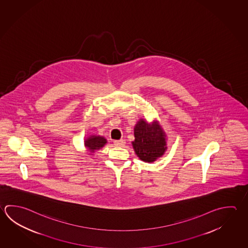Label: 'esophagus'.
<instances>
[{
    "instance_id": "obj_1",
    "label": "esophagus",
    "mask_w": 248,
    "mask_h": 248,
    "mask_svg": "<svg viewBox=\"0 0 248 248\" xmlns=\"http://www.w3.org/2000/svg\"><path fill=\"white\" fill-rule=\"evenodd\" d=\"M113 143H114L115 146H117V147H123L125 143H126V141H125V140L122 139V140H114Z\"/></svg>"
}]
</instances>
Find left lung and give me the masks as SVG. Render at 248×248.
Segmentation results:
<instances>
[{"label": "left lung", "instance_id": "8db88e82", "mask_svg": "<svg viewBox=\"0 0 248 248\" xmlns=\"http://www.w3.org/2000/svg\"><path fill=\"white\" fill-rule=\"evenodd\" d=\"M135 137L132 144L135 153L144 162H154L166 149L165 135L156 122L150 125L140 120L135 126Z\"/></svg>", "mask_w": 248, "mask_h": 248}]
</instances>
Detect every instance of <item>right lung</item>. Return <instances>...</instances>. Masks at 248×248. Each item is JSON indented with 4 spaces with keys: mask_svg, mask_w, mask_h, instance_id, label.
Here are the masks:
<instances>
[{
    "mask_svg": "<svg viewBox=\"0 0 248 248\" xmlns=\"http://www.w3.org/2000/svg\"><path fill=\"white\" fill-rule=\"evenodd\" d=\"M107 143V140L101 137V136H91L88 139L85 140V145L86 148L89 150L90 154H93L95 150L101 149L104 145Z\"/></svg>",
    "mask_w": 248,
    "mask_h": 248,
    "instance_id": "obj_1",
    "label": "right lung"
}]
</instances>
